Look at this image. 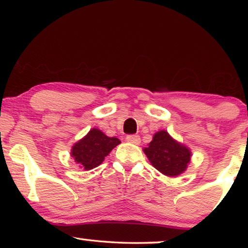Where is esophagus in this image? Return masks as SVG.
<instances>
[{
    "label": "esophagus",
    "mask_w": 248,
    "mask_h": 248,
    "mask_svg": "<svg viewBox=\"0 0 248 248\" xmlns=\"http://www.w3.org/2000/svg\"><path fill=\"white\" fill-rule=\"evenodd\" d=\"M125 140H127L128 142H130V143H133V144H140L141 142V139L139 136H134V134H132V136H128L127 138H125Z\"/></svg>",
    "instance_id": "1"
}]
</instances>
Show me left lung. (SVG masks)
I'll list each match as a JSON object with an SVG mask.
<instances>
[{
    "label": "left lung",
    "mask_w": 248,
    "mask_h": 248,
    "mask_svg": "<svg viewBox=\"0 0 248 248\" xmlns=\"http://www.w3.org/2000/svg\"><path fill=\"white\" fill-rule=\"evenodd\" d=\"M143 152L155 169L169 177L182 175L187 170L191 159V151L175 140L166 130L154 133Z\"/></svg>",
    "instance_id": "obj_1"
}]
</instances>
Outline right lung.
I'll use <instances>...</instances> for the list:
<instances>
[{
    "instance_id": "1",
    "label": "right lung",
    "mask_w": 248,
    "mask_h": 248,
    "mask_svg": "<svg viewBox=\"0 0 248 248\" xmlns=\"http://www.w3.org/2000/svg\"><path fill=\"white\" fill-rule=\"evenodd\" d=\"M120 143L118 138L108 137L99 129L93 128L85 137L73 144L71 156L82 170H91L102 164L111 150Z\"/></svg>"
}]
</instances>
